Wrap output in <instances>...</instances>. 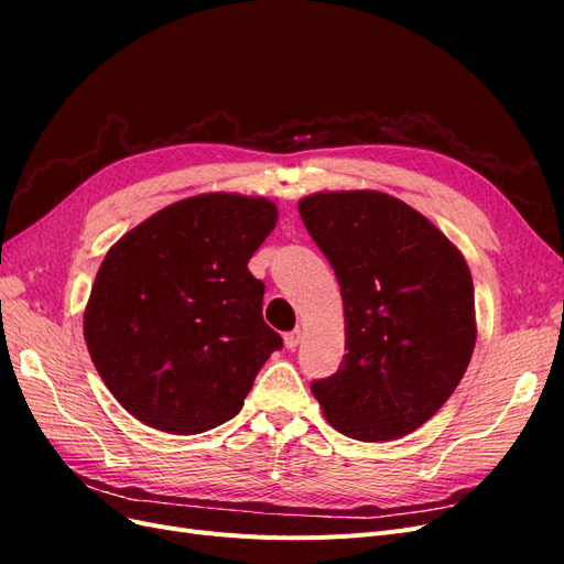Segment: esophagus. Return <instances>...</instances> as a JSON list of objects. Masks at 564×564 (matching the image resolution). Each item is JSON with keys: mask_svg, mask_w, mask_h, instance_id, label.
Here are the masks:
<instances>
[{"mask_svg": "<svg viewBox=\"0 0 564 564\" xmlns=\"http://www.w3.org/2000/svg\"><path fill=\"white\" fill-rule=\"evenodd\" d=\"M301 336H303V329H301V327H296L294 332L284 334V346H286L289 350H294V348L301 344Z\"/></svg>", "mask_w": 564, "mask_h": 564, "instance_id": "esophagus-1", "label": "esophagus"}]
</instances>
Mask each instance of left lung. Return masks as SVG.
Wrapping results in <instances>:
<instances>
[{"label": "left lung", "mask_w": 564, "mask_h": 564, "mask_svg": "<svg viewBox=\"0 0 564 564\" xmlns=\"http://www.w3.org/2000/svg\"><path fill=\"white\" fill-rule=\"evenodd\" d=\"M299 212L336 272L346 315L344 362L311 383L322 414L365 442L416 431L449 400L475 348L464 256L386 193H317Z\"/></svg>", "instance_id": "obj_1"}]
</instances>
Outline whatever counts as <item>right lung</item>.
<instances>
[{
	"label": "right lung",
	"instance_id": "right-lung-1",
	"mask_svg": "<svg viewBox=\"0 0 564 564\" xmlns=\"http://www.w3.org/2000/svg\"><path fill=\"white\" fill-rule=\"evenodd\" d=\"M275 224L265 197L207 193L169 204L106 253L84 338L131 416L195 435L240 412L282 348L263 322L265 286L247 268Z\"/></svg>",
	"mask_w": 564,
	"mask_h": 564
}]
</instances>
